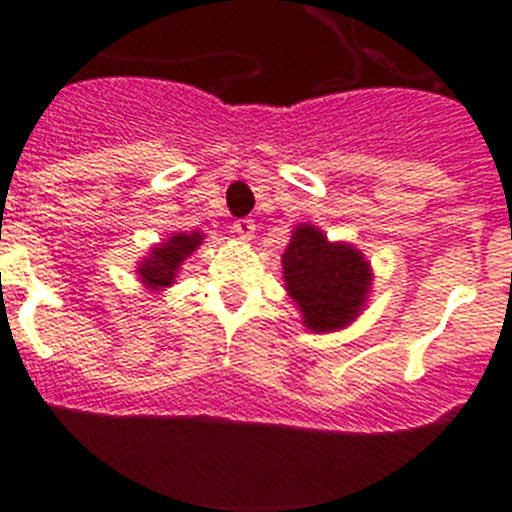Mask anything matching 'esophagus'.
I'll return each mask as SVG.
<instances>
[{
	"instance_id": "34e87169",
	"label": "esophagus",
	"mask_w": 512,
	"mask_h": 512,
	"mask_svg": "<svg viewBox=\"0 0 512 512\" xmlns=\"http://www.w3.org/2000/svg\"><path fill=\"white\" fill-rule=\"evenodd\" d=\"M233 230L238 233V238H243V241H251L253 230H256V223H253L251 217H238V220L233 223Z\"/></svg>"
}]
</instances>
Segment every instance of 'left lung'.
<instances>
[{
    "instance_id": "left-lung-1",
    "label": "left lung",
    "mask_w": 512,
    "mask_h": 512,
    "mask_svg": "<svg viewBox=\"0 0 512 512\" xmlns=\"http://www.w3.org/2000/svg\"><path fill=\"white\" fill-rule=\"evenodd\" d=\"M284 282L310 330H338L359 315L369 292V264L354 246L328 243L320 230L300 225L282 256Z\"/></svg>"
}]
</instances>
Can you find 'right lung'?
<instances>
[{
    "mask_svg": "<svg viewBox=\"0 0 512 512\" xmlns=\"http://www.w3.org/2000/svg\"><path fill=\"white\" fill-rule=\"evenodd\" d=\"M202 243L200 233H176L171 235L164 246H158L151 251V259H146L140 264L138 274L140 279L148 284L151 289L169 287L176 277V269L182 266V261L187 259L189 253Z\"/></svg>",
    "mask_w": 512,
    "mask_h": 512,
    "instance_id": "right-lung-1",
    "label": "right lung"
}]
</instances>
